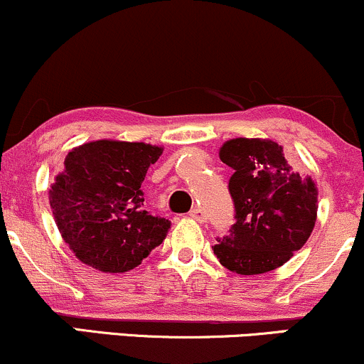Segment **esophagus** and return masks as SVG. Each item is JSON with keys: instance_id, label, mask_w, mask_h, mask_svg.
<instances>
[{"instance_id": "esophagus-1", "label": "esophagus", "mask_w": 364, "mask_h": 364, "mask_svg": "<svg viewBox=\"0 0 364 364\" xmlns=\"http://www.w3.org/2000/svg\"><path fill=\"white\" fill-rule=\"evenodd\" d=\"M190 217H191V219H195L196 223H200V224L207 223V215L203 214V210H202V208H200V207L191 208V210H190Z\"/></svg>"}]
</instances>
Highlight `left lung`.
<instances>
[{
    "instance_id": "8db88e82",
    "label": "left lung",
    "mask_w": 364,
    "mask_h": 364,
    "mask_svg": "<svg viewBox=\"0 0 364 364\" xmlns=\"http://www.w3.org/2000/svg\"><path fill=\"white\" fill-rule=\"evenodd\" d=\"M219 157L235 173L229 193L236 223L217 237L220 265L240 275L265 274L281 267L310 237L318 210V188L296 173L282 145L270 139H231Z\"/></svg>"
}]
</instances>
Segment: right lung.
Listing matches in <instances>:
<instances>
[{"label":"right lung","instance_id":"right-lung-1","mask_svg":"<svg viewBox=\"0 0 364 364\" xmlns=\"http://www.w3.org/2000/svg\"><path fill=\"white\" fill-rule=\"evenodd\" d=\"M162 147L94 140L72 149L49 190L54 223L82 263L106 274L139 267L171 223L144 210L140 186Z\"/></svg>","mask_w":364,"mask_h":364}]
</instances>
